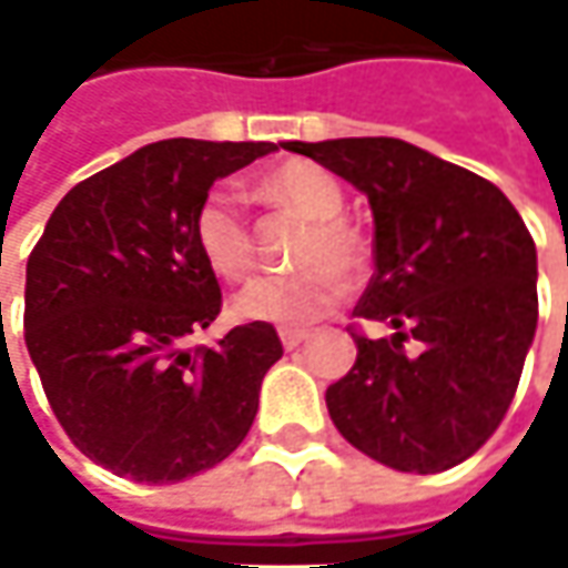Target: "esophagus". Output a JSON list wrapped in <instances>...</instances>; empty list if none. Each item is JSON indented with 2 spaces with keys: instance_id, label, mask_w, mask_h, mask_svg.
I'll return each instance as SVG.
<instances>
[{
  "instance_id": "obj_1",
  "label": "esophagus",
  "mask_w": 568,
  "mask_h": 568,
  "mask_svg": "<svg viewBox=\"0 0 568 568\" xmlns=\"http://www.w3.org/2000/svg\"><path fill=\"white\" fill-rule=\"evenodd\" d=\"M280 337H283L285 351H295L298 344H305V341H308V332H280Z\"/></svg>"
}]
</instances>
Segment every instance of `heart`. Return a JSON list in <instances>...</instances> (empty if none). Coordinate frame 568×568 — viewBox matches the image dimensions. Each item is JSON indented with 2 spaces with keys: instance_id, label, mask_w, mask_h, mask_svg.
<instances>
[{
  "instance_id": "obj_1",
  "label": "heart",
  "mask_w": 568,
  "mask_h": 568,
  "mask_svg": "<svg viewBox=\"0 0 568 568\" xmlns=\"http://www.w3.org/2000/svg\"><path fill=\"white\" fill-rule=\"evenodd\" d=\"M266 201L312 221L308 233L295 246V266H305L292 276H273L246 285L233 298V315L243 322H263L285 332L308 328L322 322L341 305L347 285L344 277L361 270L364 240L354 231L344 211V191L332 172L315 162L292 159L266 172L260 181ZM194 243L204 263L221 276L240 283L256 266V240L240 211L236 194L227 187H214L194 211Z\"/></svg>"
}]
</instances>
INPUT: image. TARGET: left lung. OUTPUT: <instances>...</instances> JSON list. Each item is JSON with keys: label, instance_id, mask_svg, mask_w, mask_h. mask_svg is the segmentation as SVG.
<instances>
[{"label": "left lung", "instance_id": "left-lung-1", "mask_svg": "<svg viewBox=\"0 0 568 568\" xmlns=\"http://www.w3.org/2000/svg\"><path fill=\"white\" fill-rule=\"evenodd\" d=\"M285 149L351 181L374 211V280L354 315L393 335L354 337V367L325 393L337 433L396 471L465 462L500 426L537 335L534 236L500 187L403 139Z\"/></svg>", "mask_w": 568, "mask_h": 568}]
</instances>
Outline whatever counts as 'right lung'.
Here are the masks:
<instances>
[{"label":"right lung","mask_w":568,"mask_h":568,"mask_svg":"<svg viewBox=\"0 0 568 568\" xmlns=\"http://www.w3.org/2000/svg\"><path fill=\"white\" fill-rule=\"evenodd\" d=\"M273 142L162 139L74 184L26 270V344L48 403L87 458L145 485H175L246 438L273 325H236L187 347L221 312L194 243V211L217 179Z\"/></svg>","instance_id":"add662e5"}]
</instances>
